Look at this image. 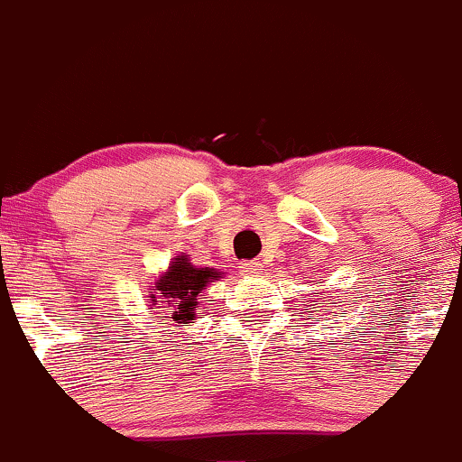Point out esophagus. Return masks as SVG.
Returning a JSON list of instances; mask_svg holds the SVG:
<instances>
[{
	"label": "esophagus",
	"instance_id": "34e87169",
	"mask_svg": "<svg viewBox=\"0 0 462 462\" xmlns=\"http://www.w3.org/2000/svg\"><path fill=\"white\" fill-rule=\"evenodd\" d=\"M241 273L245 275V278H254V275H258L261 273V263H256V261H243L241 263Z\"/></svg>",
	"mask_w": 462,
	"mask_h": 462
}]
</instances>
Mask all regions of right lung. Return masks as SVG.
<instances>
[{
    "label": "right lung",
    "instance_id": "right-lung-1",
    "mask_svg": "<svg viewBox=\"0 0 462 462\" xmlns=\"http://www.w3.org/2000/svg\"><path fill=\"white\" fill-rule=\"evenodd\" d=\"M221 275L219 269L195 267L189 254H178L147 289V312L167 326H193L204 301L201 293Z\"/></svg>",
    "mask_w": 462,
    "mask_h": 462
}]
</instances>
